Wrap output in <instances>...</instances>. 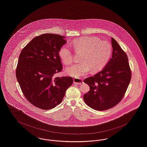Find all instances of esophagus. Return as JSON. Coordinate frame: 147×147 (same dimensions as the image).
Instances as JSON below:
<instances>
[{"instance_id": "obj_1", "label": "esophagus", "mask_w": 147, "mask_h": 147, "mask_svg": "<svg viewBox=\"0 0 147 147\" xmlns=\"http://www.w3.org/2000/svg\"><path fill=\"white\" fill-rule=\"evenodd\" d=\"M74 83L78 85H80L83 83V79L80 78H74Z\"/></svg>"}]
</instances>
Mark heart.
I'll return each mask as SVG.
<instances>
[{"label": "heart", "instance_id": "1", "mask_svg": "<svg viewBox=\"0 0 147 147\" xmlns=\"http://www.w3.org/2000/svg\"><path fill=\"white\" fill-rule=\"evenodd\" d=\"M72 45L76 53H82L80 63L65 68V73L69 76L80 78L91 69L92 72L102 70L112 56V44L107 40H101L96 36H85L74 40ZM59 56L62 62L69 65L73 62V56L71 49L63 46L59 49Z\"/></svg>", "mask_w": 147, "mask_h": 147}]
</instances>
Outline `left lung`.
Instances as JSON below:
<instances>
[{
    "mask_svg": "<svg viewBox=\"0 0 147 147\" xmlns=\"http://www.w3.org/2000/svg\"><path fill=\"white\" fill-rule=\"evenodd\" d=\"M111 39L112 59L102 71L84 80L90 88L84 95V100L97 111L107 110L117 105L123 98L131 79L126 53L113 38Z\"/></svg>",
    "mask_w": 147,
    "mask_h": 147,
    "instance_id": "8db88e82",
    "label": "left lung"
}]
</instances>
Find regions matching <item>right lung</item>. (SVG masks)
Segmentation results:
<instances>
[{
	"mask_svg": "<svg viewBox=\"0 0 147 147\" xmlns=\"http://www.w3.org/2000/svg\"><path fill=\"white\" fill-rule=\"evenodd\" d=\"M67 41L63 36L46 33L33 38L20 53L16 76L26 98L44 110L60 104L72 85L70 76L55 78L62 70L59 56Z\"/></svg>",
	"mask_w": 147,
	"mask_h": 147,
	"instance_id": "right-lung-1",
	"label": "right lung"
}]
</instances>
